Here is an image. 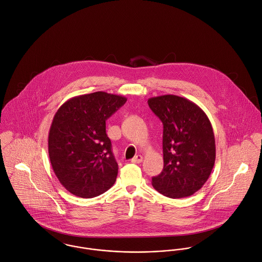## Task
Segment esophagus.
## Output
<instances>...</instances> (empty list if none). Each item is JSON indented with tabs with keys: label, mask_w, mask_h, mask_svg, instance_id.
<instances>
[{
	"label": "esophagus",
	"mask_w": 262,
	"mask_h": 262,
	"mask_svg": "<svg viewBox=\"0 0 262 262\" xmlns=\"http://www.w3.org/2000/svg\"><path fill=\"white\" fill-rule=\"evenodd\" d=\"M143 160V156L142 155H137L135 156L133 159H132V162L133 163H141Z\"/></svg>",
	"instance_id": "1"
}]
</instances>
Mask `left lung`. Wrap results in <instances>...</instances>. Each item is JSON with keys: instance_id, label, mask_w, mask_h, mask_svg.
I'll return each instance as SVG.
<instances>
[{"instance_id": "8db88e82", "label": "left lung", "mask_w": 262, "mask_h": 262, "mask_svg": "<svg viewBox=\"0 0 262 262\" xmlns=\"http://www.w3.org/2000/svg\"><path fill=\"white\" fill-rule=\"evenodd\" d=\"M163 123V170L152 179L156 191L169 198H184L207 182L215 162L213 128L194 102L176 95L148 100Z\"/></svg>"}]
</instances>
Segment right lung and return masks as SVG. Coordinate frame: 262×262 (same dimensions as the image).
Listing matches in <instances>:
<instances>
[{
    "instance_id": "right-lung-1",
    "label": "right lung",
    "mask_w": 262,
    "mask_h": 262,
    "mask_svg": "<svg viewBox=\"0 0 262 262\" xmlns=\"http://www.w3.org/2000/svg\"><path fill=\"white\" fill-rule=\"evenodd\" d=\"M125 102V97L96 92L67 100L55 113L49 157L59 182L71 194L93 198L115 183L118 165L106 120Z\"/></svg>"
}]
</instances>
